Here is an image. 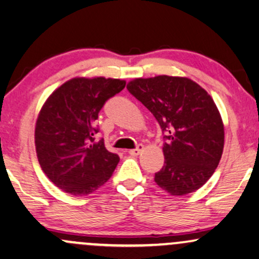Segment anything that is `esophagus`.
Returning a JSON list of instances; mask_svg holds the SVG:
<instances>
[{
	"label": "esophagus",
	"mask_w": 259,
	"mask_h": 259,
	"mask_svg": "<svg viewBox=\"0 0 259 259\" xmlns=\"http://www.w3.org/2000/svg\"><path fill=\"white\" fill-rule=\"evenodd\" d=\"M142 149H143V145H138V147H136V148L130 149L129 153L132 155H139L142 152Z\"/></svg>",
	"instance_id": "obj_1"
}]
</instances>
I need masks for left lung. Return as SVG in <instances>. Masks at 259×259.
Returning <instances> with one entry per match:
<instances>
[{
    "label": "left lung",
    "mask_w": 259,
    "mask_h": 259,
    "mask_svg": "<svg viewBox=\"0 0 259 259\" xmlns=\"http://www.w3.org/2000/svg\"><path fill=\"white\" fill-rule=\"evenodd\" d=\"M147 107L164 134V166L154 176L171 195H186L206 183L223 153L224 126L212 98L186 77L135 78L126 85Z\"/></svg>",
    "instance_id": "1"
}]
</instances>
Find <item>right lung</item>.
I'll list each match as a JSON object with an SVG mask.
<instances>
[{
  "label": "right lung",
  "instance_id": "add662e5",
  "mask_svg": "<svg viewBox=\"0 0 259 259\" xmlns=\"http://www.w3.org/2000/svg\"><path fill=\"white\" fill-rule=\"evenodd\" d=\"M125 80L76 77L52 93L40 108L35 129L38 163L61 191L76 197L92 194L105 185L119 157L95 141V120L108 99L121 92Z\"/></svg>",
  "mask_w": 259,
  "mask_h": 259
}]
</instances>
